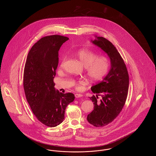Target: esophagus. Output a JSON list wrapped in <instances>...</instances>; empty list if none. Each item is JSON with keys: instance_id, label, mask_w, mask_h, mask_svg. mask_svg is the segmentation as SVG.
Returning <instances> with one entry per match:
<instances>
[{"instance_id": "34e87169", "label": "esophagus", "mask_w": 156, "mask_h": 156, "mask_svg": "<svg viewBox=\"0 0 156 156\" xmlns=\"http://www.w3.org/2000/svg\"><path fill=\"white\" fill-rule=\"evenodd\" d=\"M82 97V95L80 94H75V97L76 98H81V97Z\"/></svg>"}]
</instances>
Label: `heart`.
Masks as SVG:
<instances>
[{
	"mask_svg": "<svg viewBox=\"0 0 156 156\" xmlns=\"http://www.w3.org/2000/svg\"><path fill=\"white\" fill-rule=\"evenodd\" d=\"M77 55L83 65L86 67L87 74L91 80H101L107 73L109 61L106 57H98L97 53L88 49H82L78 52ZM66 59V57L62 59L60 67H63ZM84 84L85 82L83 81L78 82L75 85L76 89H81L82 86Z\"/></svg>",
	"mask_w": 156,
	"mask_h": 156,
	"instance_id": "1",
	"label": "heart"
}]
</instances>
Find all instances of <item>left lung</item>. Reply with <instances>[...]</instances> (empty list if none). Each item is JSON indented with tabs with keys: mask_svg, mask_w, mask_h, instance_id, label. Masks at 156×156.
Wrapping results in <instances>:
<instances>
[{
	"mask_svg": "<svg viewBox=\"0 0 156 156\" xmlns=\"http://www.w3.org/2000/svg\"><path fill=\"white\" fill-rule=\"evenodd\" d=\"M95 38L90 41L104 51L111 61L108 74L91 87L96 96L89 98L94 102V109L88 115L87 120L93 126L100 127L111 123L122 110L127 96L129 78L126 65L116 47L104 37L95 36Z\"/></svg>",
	"mask_w": 156,
	"mask_h": 156,
	"instance_id": "obj_1",
	"label": "left lung"
}]
</instances>
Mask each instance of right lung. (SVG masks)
Returning <instances> with one entry per match:
<instances>
[{
    "label": "right lung",
    "instance_id": "obj_1",
    "mask_svg": "<svg viewBox=\"0 0 156 156\" xmlns=\"http://www.w3.org/2000/svg\"><path fill=\"white\" fill-rule=\"evenodd\" d=\"M68 39L59 35L41 38L30 49L24 66L23 87L27 101L37 119L48 127L63 122L67 105L75 99L72 93L56 90L53 82L59 49Z\"/></svg>",
    "mask_w": 156,
    "mask_h": 156
}]
</instances>
